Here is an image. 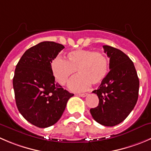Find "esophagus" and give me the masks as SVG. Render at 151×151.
I'll list each match as a JSON object with an SVG mask.
<instances>
[{"label":"esophagus","mask_w":151,"mask_h":151,"mask_svg":"<svg viewBox=\"0 0 151 151\" xmlns=\"http://www.w3.org/2000/svg\"><path fill=\"white\" fill-rule=\"evenodd\" d=\"M87 95H88L87 93H79L78 96H81V97H85V96H86Z\"/></svg>","instance_id":"1"}]
</instances>
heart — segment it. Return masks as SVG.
<instances>
[{"label": "heart", "mask_w": 151, "mask_h": 151, "mask_svg": "<svg viewBox=\"0 0 151 151\" xmlns=\"http://www.w3.org/2000/svg\"><path fill=\"white\" fill-rule=\"evenodd\" d=\"M51 68L55 80L61 86H65L77 71L79 74L71 79L68 88L73 91H83L91 83L98 85L105 80L109 71V63L102 52L77 49L68 52L66 60L54 59Z\"/></svg>", "instance_id": "b5f03b06"}]
</instances>
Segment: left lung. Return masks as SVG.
<instances>
[{"label":"left lung","mask_w":151,"mask_h":151,"mask_svg":"<svg viewBox=\"0 0 151 151\" xmlns=\"http://www.w3.org/2000/svg\"><path fill=\"white\" fill-rule=\"evenodd\" d=\"M110 58V71L101 83L96 93L99 105L91 108L92 117L105 126H114L126 119L138 99L139 81L134 63L116 48L103 46Z\"/></svg>","instance_id":"1"}]
</instances>
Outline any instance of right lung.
Returning <instances> with one entry per match:
<instances>
[{"instance_id": "add662e5", "label": "right lung", "mask_w": 151, "mask_h": 151, "mask_svg": "<svg viewBox=\"0 0 151 151\" xmlns=\"http://www.w3.org/2000/svg\"><path fill=\"white\" fill-rule=\"evenodd\" d=\"M64 46L44 41L26 50L16 65L13 88L19 112L38 128L55 125L74 96L55 82L52 60Z\"/></svg>"}]
</instances>
